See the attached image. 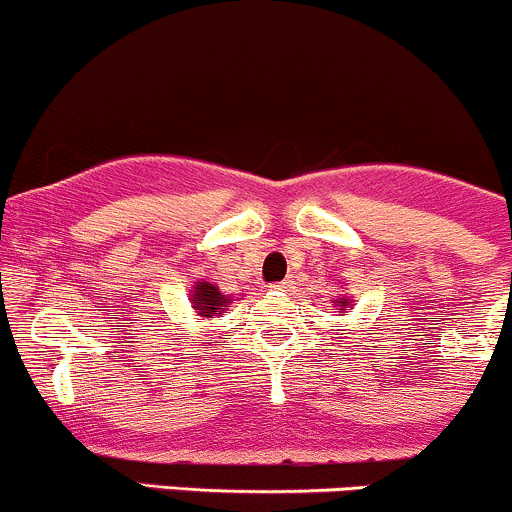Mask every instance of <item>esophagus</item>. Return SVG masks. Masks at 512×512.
Returning <instances> with one entry per match:
<instances>
[{"label":"esophagus","instance_id":"34e87169","mask_svg":"<svg viewBox=\"0 0 512 512\" xmlns=\"http://www.w3.org/2000/svg\"><path fill=\"white\" fill-rule=\"evenodd\" d=\"M274 289L276 291H291V289H294V284H291V281H281V284H276Z\"/></svg>","mask_w":512,"mask_h":512}]
</instances>
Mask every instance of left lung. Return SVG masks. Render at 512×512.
I'll return each instance as SVG.
<instances>
[{
    "label": "left lung",
    "instance_id": "1",
    "mask_svg": "<svg viewBox=\"0 0 512 512\" xmlns=\"http://www.w3.org/2000/svg\"><path fill=\"white\" fill-rule=\"evenodd\" d=\"M332 304H334V306H339V314L344 316V314H347V309H352L354 301L349 299V296H339V299H334Z\"/></svg>",
    "mask_w": 512,
    "mask_h": 512
}]
</instances>
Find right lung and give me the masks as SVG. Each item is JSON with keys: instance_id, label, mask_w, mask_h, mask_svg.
Segmentation results:
<instances>
[{"instance_id": "right-lung-1", "label": "right lung", "mask_w": 512, "mask_h": 512, "mask_svg": "<svg viewBox=\"0 0 512 512\" xmlns=\"http://www.w3.org/2000/svg\"><path fill=\"white\" fill-rule=\"evenodd\" d=\"M233 299H236V296L223 294V291L218 289L216 284H211V281H206V279L193 281L191 306H193V311H196V316H201V319L211 321V319H216V316L226 314L228 306L233 304Z\"/></svg>"}]
</instances>
